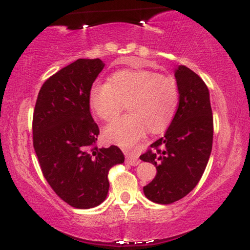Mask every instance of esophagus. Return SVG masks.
<instances>
[{"mask_svg":"<svg viewBox=\"0 0 250 250\" xmlns=\"http://www.w3.org/2000/svg\"><path fill=\"white\" fill-rule=\"evenodd\" d=\"M126 163L131 166H136L140 164V160L138 159V157L134 155H127L126 156Z\"/></svg>","mask_w":250,"mask_h":250,"instance_id":"34e87169","label":"esophagus"}]
</instances>
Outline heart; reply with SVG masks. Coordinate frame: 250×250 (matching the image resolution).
<instances>
[{"label": "heart", "instance_id": "obj_1", "mask_svg": "<svg viewBox=\"0 0 250 250\" xmlns=\"http://www.w3.org/2000/svg\"><path fill=\"white\" fill-rule=\"evenodd\" d=\"M90 105L99 118L110 122L127 102L128 114L104 129V138L121 146H132L146 129L159 133L175 115L179 104L176 83L151 70H119L108 83H95L90 90Z\"/></svg>", "mask_w": 250, "mask_h": 250}]
</instances>
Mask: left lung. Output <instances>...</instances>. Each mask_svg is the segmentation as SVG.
I'll use <instances>...</instances> for the list:
<instances>
[{
    "label": "left lung",
    "instance_id": "left-lung-1",
    "mask_svg": "<svg viewBox=\"0 0 250 250\" xmlns=\"http://www.w3.org/2000/svg\"><path fill=\"white\" fill-rule=\"evenodd\" d=\"M179 107L165 135L146 153L143 162L156 166L157 174L143 192L156 204L168 205L186 197L206 168L213 146V112L204 81L186 66L174 71Z\"/></svg>",
    "mask_w": 250,
    "mask_h": 250
}]
</instances>
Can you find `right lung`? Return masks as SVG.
Listing matches in <instances>:
<instances>
[{"instance_id":"add662e5","label":"right lung","mask_w":250,"mask_h":250,"mask_svg":"<svg viewBox=\"0 0 250 250\" xmlns=\"http://www.w3.org/2000/svg\"><path fill=\"white\" fill-rule=\"evenodd\" d=\"M104 63L78 59L42 85L33 116V145L54 192L71 207L88 209L107 198L108 172L124 163L116 146H95L99 127L90 111V90Z\"/></svg>"}]
</instances>
